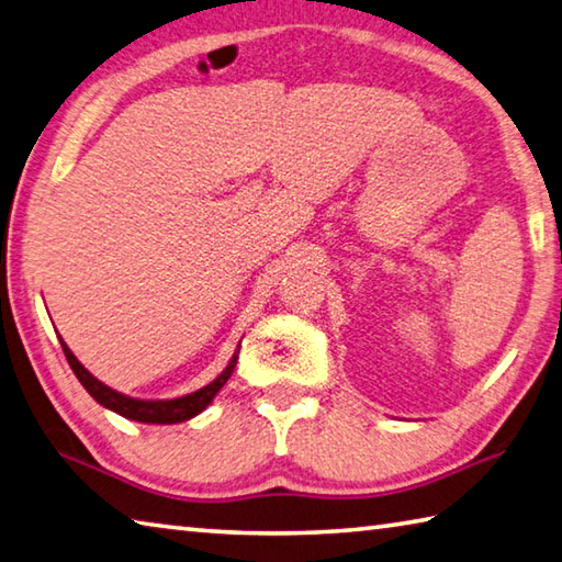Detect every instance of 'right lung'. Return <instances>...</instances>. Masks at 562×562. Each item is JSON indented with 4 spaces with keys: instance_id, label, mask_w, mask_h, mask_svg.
Listing matches in <instances>:
<instances>
[{
    "instance_id": "1",
    "label": "right lung",
    "mask_w": 562,
    "mask_h": 562,
    "mask_svg": "<svg viewBox=\"0 0 562 562\" xmlns=\"http://www.w3.org/2000/svg\"><path fill=\"white\" fill-rule=\"evenodd\" d=\"M60 346H64V353L70 363V369H74V373H76V379L83 383L86 391L93 395L100 405L108 407V411H115L122 417H127V420L151 423V425H175V423L191 420L193 415H199L231 379V373H233V369H236V361H238V351H240V346H238L236 353H233L231 363L221 371L218 379H213L209 385L199 387V391L181 395V397H171V401H139V397L122 395L117 391H112V387H108L105 383H100L93 373L86 371V366L76 359L74 351H70L64 344V339H60Z\"/></svg>"
}]
</instances>
